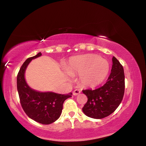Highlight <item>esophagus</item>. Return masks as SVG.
Returning <instances> with one entry per match:
<instances>
[{
  "label": "esophagus",
  "instance_id": "obj_1",
  "mask_svg": "<svg viewBox=\"0 0 146 146\" xmlns=\"http://www.w3.org/2000/svg\"><path fill=\"white\" fill-rule=\"evenodd\" d=\"M80 92H81V91H80V90H78V89H75V90H74L72 94H73L74 95H77L80 94Z\"/></svg>",
  "mask_w": 146,
  "mask_h": 146
}]
</instances>
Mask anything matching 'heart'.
<instances>
[{
	"instance_id": "1",
	"label": "heart",
	"mask_w": 146,
	"mask_h": 146,
	"mask_svg": "<svg viewBox=\"0 0 146 146\" xmlns=\"http://www.w3.org/2000/svg\"><path fill=\"white\" fill-rule=\"evenodd\" d=\"M71 74L80 75V82L84 86L95 88L106 78L109 66L106 60L95 54H86L71 58L67 66Z\"/></svg>"
}]
</instances>
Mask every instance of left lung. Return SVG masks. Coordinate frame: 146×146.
<instances>
[{
    "label": "left lung",
    "mask_w": 146,
    "mask_h": 146,
    "mask_svg": "<svg viewBox=\"0 0 146 146\" xmlns=\"http://www.w3.org/2000/svg\"><path fill=\"white\" fill-rule=\"evenodd\" d=\"M124 69L118 60L113 57L111 72L107 82L97 89L83 90L88 102L82 108L86 116L102 119L112 113L121 103L124 94Z\"/></svg>",
    "instance_id": "obj_1"
}]
</instances>
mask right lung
Here are the masks:
<instances>
[{"mask_svg":"<svg viewBox=\"0 0 146 146\" xmlns=\"http://www.w3.org/2000/svg\"><path fill=\"white\" fill-rule=\"evenodd\" d=\"M41 56L39 52L23 63L17 76V88L21 106L28 116L39 123L49 124L60 117L64 102L72 97V93L62 95L52 92H40L28 86L25 78V71L33 59Z\"/></svg>","mask_w":146,"mask_h":146,"instance_id":"obj_1","label":"right lung"}]
</instances>
